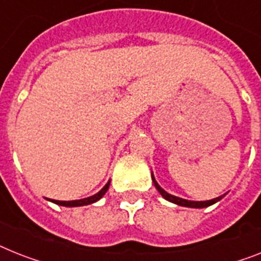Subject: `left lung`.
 Masks as SVG:
<instances>
[{"label":"left lung","instance_id":"8db88e82","mask_svg":"<svg viewBox=\"0 0 261 261\" xmlns=\"http://www.w3.org/2000/svg\"><path fill=\"white\" fill-rule=\"evenodd\" d=\"M152 180H153L154 187H156L157 191H159V192H160V195L163 196V197H164L165 200H168V201H171V203L177 204V205H181V206H189V208H205V206L212 205V204L217 203V201H219V200L223 199V196H219V197H216V199L206 200V201H191V200H185V199H181V197H176V196L169 195V193H168V192H165L164 189L161 188L160 185L157 184L156 180H154L153 173H152Z\"/></svg>","mask_w":261,"mask_h":261}]
</instances>
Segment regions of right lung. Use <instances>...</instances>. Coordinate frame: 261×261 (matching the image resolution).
I'll return each instance as SVG.
<instances>
[{
  "mask_svg": "<svg viewBox=\"0 0 261 261\" xmlns=\"http://www.w3.org/2000/svg\"><path fill=\"white\" fill-rule=\"evenodd\" d=\"M109 184L111 181H108L105 184V187L101 189L100 192L96 193V195L90 196V197H87V199H81V200H73V201H58V200H50L55 204H58V205H64V206H81V205H88V204L96 203L97 200H100L102 196L107 193V191L109 189Z\"/></svg>",
  "mask_w": 261,
  "mask_h": 261,
  "instance_id": "obj_1",
  "label": "right lung"
}]
</instances>
